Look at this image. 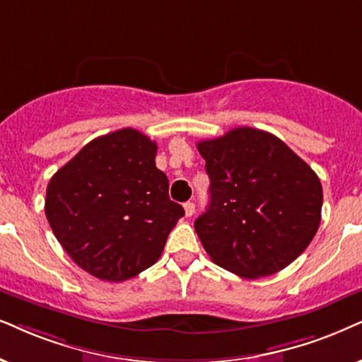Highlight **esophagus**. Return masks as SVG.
<instances>
[{
	"label": "esophagus",
	"instance_id": "34e87169",
	"mask_svg": "<svg viewBox=\"0 0 362 362\" xmlns=\"http://www.w3.org/2000/svg\"><path fill=\"white\" fill-rule=\"evenodd\" d=\"M184 209H185L187 217H192V215H194V212H195V204L194 202H187V204H184Z\"/></svg>",
	"mask_w": 362,
	"mask_h": 362
}]
</instances>
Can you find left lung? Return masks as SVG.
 <instances>
[{
  "mask_svg": "<svg viewBox=\"0 0 362 362\" xmlns=\"http://www.w3.org/2000/svg\"><path fill=\"white\" fill-rule=\"evenodd\" d=\"M197 148L210 202L195 221L205 252L245 279L272 276L304 252L321 223L322 185L303 158L269 132L239 127Z\"/></svg>",
  "mask_w": 362,
  "mask_h": 362,
  "instance_id": "obj_1",
  "label": "left lung"
}]
</instances>
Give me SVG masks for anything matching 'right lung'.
I'll return each instance as SVG.
<instances>
[{
  "label": "right lung",
  "mask_w": 362,
  "mask_h": 362,
  "mask_svg": "<svg viewBox=\"0 0 362 362\" xmlns=\"http://www.w3.org/2000/svg\"><path fill=\"white\" fill-rule=\"evenodd\" d=\"M155 155L157 144L147 135L122 128L86 144L49 180V227L91 276L122 282L148 269L184 217Z\"/></svg>",
  "instance_id": "obj_1"
}]
</instances>
